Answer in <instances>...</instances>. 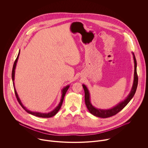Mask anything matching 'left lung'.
<instances>
[{"label": "left lung", "mask_w": 148, "mask_h": 148, "mask_svg": "<svg viewBox=\"0 0 148 148\" xmlns=\"http://www.w3.org/2000/svg\"><path fill=\"white\" fill-rule=\"evenodd\" d=\"M132 54L133 55V58L134 60V81H133V84H132V87L131 88V90L128 94V95L126 97V98L118 103L117 105H116L114 107L110 108V109H99L94 106H93L92 104L91 103V96H90V91L88 89V88L86 86V85L84 84H82V87L84 90V92H85V103L86 105V107L89 111V112L93 115L99 117V118H108L112 116H114L116 115L117 113H118L119 111H121L126 105H127L130 101L132 99V98L134 97L136 88L138 86V78L137 75V72H136V67H137V63H136V60L135 56L134 55V53L132 52Z\"/></svg>", "instance_id": "8db88e82"}]
</instances>
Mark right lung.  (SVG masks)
<instances>
[{"label":"right lung","instance_id":"1","mask_svg":"<svg viewBox=\"0 0 148 148\" xmlns=\"http://www.w3.org/2000/svg\"><path fill=\"white\" fill-rule=\"evenodd\" d=\"M20 50H19L18 51V55H17V57L14 62V64H13V69H12V81H13V87H14V92H15V95H16V97L17 98V99L18 102V103H20V105L22 106V107L29 114H31V115H34L36 116H38V117H41V118H50V117H52L53 116H54L57 112L58 111L60 110L61 105L62 104V102H63V100H64V96L67 91V90H69V87H70V85H67L65 87L63 88L61 90V99H60V101L58 103V105H57V106L51 111L49 112H47V113H43V112H34V111H31L29 110H27L24 105H23L22 101H21V100L20 99L19 97H18V95L17 93V91L16 90V88H15V86H14V75H15V69H16V65H17V61H18V57H19V55H20Z\"/></svg>","mask_w":148,"mask_h":148}]
</instances>
